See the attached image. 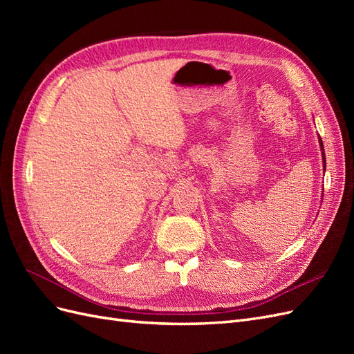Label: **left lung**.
I'll list each match as a JSON object with an SVG mask.
<instances>
[{
	"label": "left lung",
	"instance_id": "1",
	"mask_svg": "<svg viewBox=\"0 0 354 354\" xmlns=\"http://www.w3.org/2000/svg\"><path fill=\"white\" fill-rule=\"evenodd\" d=\"M319 145H320V151H322V156H324V171H325V168H326V159H325V149H324V143H322V138L319 137Z\"/></svg>",
	"mask_w": 354,
	"mask_h": 354
}]
</instances>
